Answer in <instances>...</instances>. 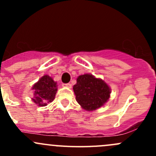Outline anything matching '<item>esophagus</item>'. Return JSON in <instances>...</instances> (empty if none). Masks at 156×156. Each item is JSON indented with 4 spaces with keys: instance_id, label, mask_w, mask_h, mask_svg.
Instances as JSON below:
<instances>
[{
    "instance_id": "esophagus-1",
    "label": "esophagus",
    "mask_w": 156,
    "mask_h": 156,
    "mask_svg": "<svg viewBox=\"0 0 156 156\" xmlns=\"http://www.w3.org/2000/svg\"><path fill=\"white\" fill-rule=\"evenodd\" d=\"M62 86H63V87H66L68 88L72 87V84H71L70 83H67V84H62Z\"/></svg>"
}]
</instances>
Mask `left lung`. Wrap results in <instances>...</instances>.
<instances>
[{
	"instance_id": "1",
	"label": "left lung",
	"mask_w": 156,
	"mask_h": 156,
	"mask_svg": "<svg viewBox=\"0 0 156 156\" xmlns=\"http://www.w3.org/2000/svg\"><path fill=\"white\" fill-rule=\"evenodd\" d=\"M73 90L77 102L87 111H94L103 106L111 94V89L104 81L90 74L78 76Z\"/></svg>"
}]
</instances>
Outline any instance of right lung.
<instances>
[{
  "instance_id": "obj_1",
  "label": "right lung",
  "mask_w": 156,
  "mask_h": 156,
  "mask_svg": "<svg viewBox=\"0 0 156 156\" xmlns=\"http://www.w3.org/2000/svg\"><path fill=\"white\" fill-rule=\"evenodd\" d=\"M32 90H34L32 101L37 106H45L54 100L57 85L51 77L45 75L33 85Z\"/></svg>"
}]
</instances>
